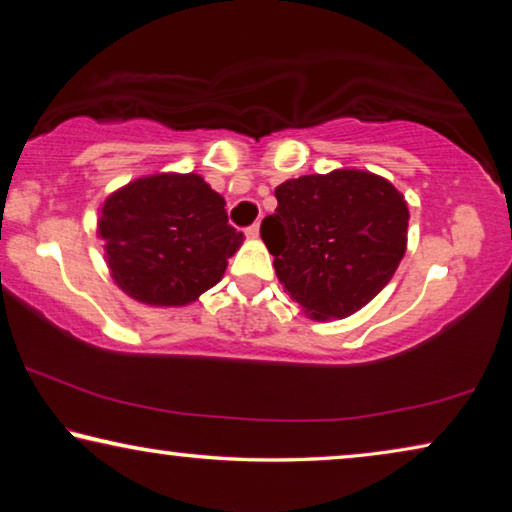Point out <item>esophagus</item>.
Wrapping results in <instances>:
<instances>
[{
	"instance_id": "34e87169",
	"label": "esophagus",
	"mask_w": 512,
	"mask_h": 512,
	"mask_svg": "<svg viewBox=\"0 0 512 512\" xmlns=\"http://www.w3.org/2000/svg\"><path fill=\"white\" fill-rule=\"evenodd\" d=\"M246 237L248 239H257L259 237V224H253L250 228H246Z\"/></svg>"
}]
</instances>
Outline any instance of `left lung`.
<instances>
[{"label":"left lung","instance_id":"left-lung-1","mask_svg":"<svg viewBox=\"0 0 512 512\" xmlns=\"http://www.w3.org/2000/svg\"><path fill=\"white\" fill-rule=\"evenodd\" d=\"M262 239L291 300L311 320H342L392 280L407 250L401 192L367 170H333L275 188Z\"/></svg>","mask_w":512,"mask_h":512}]
</instances>
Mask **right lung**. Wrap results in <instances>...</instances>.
<instances>
[{
  "label": "right lung",
  "instance_id": "obj_1",
  "mask_svg": "<svg viewBox=\"0 0 512 512\" xmlns=\"http://www.w3.org/2000/svg\"><path fill=\"white\" fill-rule=\"evenodd\" d=\"M226 201L188 172L129 181L100 206L111 280L136 302L185 306L226 273L244 235L228 224Z\"/></svg>",
  "mask_w": 512,
  "mask_h": 512
}]
</instances>
